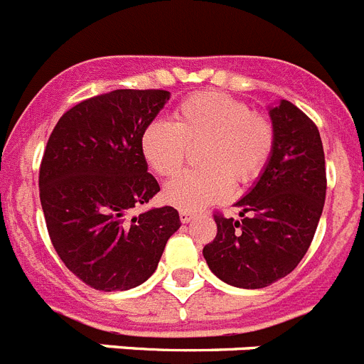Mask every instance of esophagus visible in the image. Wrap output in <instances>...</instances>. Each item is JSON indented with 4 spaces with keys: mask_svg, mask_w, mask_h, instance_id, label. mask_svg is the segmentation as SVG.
<instances>
[{
    "mask_svg": "<svg viewBox=\"0 0 364 364\" xmlns=\"http://www.w3.org/2000/svg\"><path fill=\"white\" fill-rule=\"evenodd\" d=\"M193 218H195V213H191V211H180V220L184 222V224L191 222Z\"/></svg>",
    "mask_w": 364,
    "mask_h": 364,
    "instance_id": "obj_1",
    "label": "esophagus"
}]
</instances>
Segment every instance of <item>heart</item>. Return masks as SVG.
<instances>
[{
    "mask_svg": "<svg viewBox=\"0 0 364 364\" xmlns=\"http://www.w3.org/2000/svg\"><path fill=\"white\" fill-rule=\"evenodd\" d=\"M200 169L171 180L164 189L167 204L198 211L230 197L231 182L246 186L264 171L275 149V127L262 112L226 92L202 91L182 100L173 122L146 125L140 149L160 176L182 169L189 147L200 146Z\"/></svg>",
    "mask_w": 364,
    "mask_h": 364,
    "instance_id": "1",
    "label": "heart"
}]
</instances>
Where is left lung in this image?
<instances>
[{"instance_id":"obj_1","label":"left lung","mask_w":364,"mask_h":364,"mask_svg":"<svg viewBox=\"0 0 364 364\" xmlns=\"http://www.w3.org/2000/svg\"><path fill=\"white\" fill-rule=\"evenodd\" d=\"M275 149L246 197L240 220L215 215L217 237L202 253L220 281L257 290L294 272L306 255L326 198L317 125L288 100L269 107Z\"/></svg>"}]
</instances>
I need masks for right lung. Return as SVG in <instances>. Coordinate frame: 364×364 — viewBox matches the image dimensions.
I'll return each instance as SVG.
<instances>
[{"label": "right lung", "instance_id": "1", "mask_svg": "<svg viewBox=\"0 0 364 364\" xmlns=\"http://www.w3.org/2000/svg\"><path fill=\"white\" fill-rule=\"evenodd\" d=\"M160 89H117L58 120L40 166V200L54 250L100 291L142 284L180 228L171 205L129 217L160 191L140 149L146 125L169 100Z\"/></svg>", "mask_w": 364, "mask_h": 364}]
</instances>
